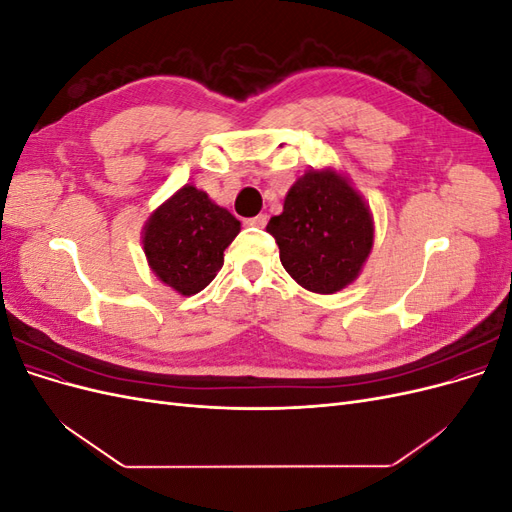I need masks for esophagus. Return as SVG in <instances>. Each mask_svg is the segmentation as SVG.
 Listing matches in <instances>:
<instances>
[{
	"mask_svg": "<svg viewBox=\"0 0 512 512\" xmlns=\"http://www.w3.org/2000/svg\"><path fill=\"white\" fill-rule=\"evenodd\" d=\"M245 226H252V228H265L267 226V215L260 213L256 218H247Z\"/></svg>",
	"mask_w": 512,
	"mask_h": 512,
	"instance_id": "esophagus-1",
	"label": "esophagus"
}]
</instances>
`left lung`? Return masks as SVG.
Returning a JSON list of instances; mask_svg holds the SVG:
<instances>
[{
  "label": "left lung",
  "instance_id": "8db88e82",
  "mask_svg": "<svg viewBox=\"0 0 512 512\" xmlns=\"http://www.w3.org/2000/svg\"><path fill=\"white\" fill-rule=\"evenodd\" d=\"M267 232L292 280L318 294L352 284L374 245L369 207L333 168H312L294 181L284 211L269 220Z\"/></svg>",
  "mask_w": 512,
  "mask_h": 512
}]
</instances>
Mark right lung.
<instances>
[{"label":"right lung","instance_id":"add662e5","mask_svg":"<svg viewBox=\"0 0 512 512\" xmlns=\"http://www.w3.org/2000/svg\"><path fill=\"white\" fill-rule=\"evenodd\" d=\"M239 230L235 215L188 183L149 215L143 250L160 282L192 297L218 275Z\"/></svg>","mask_w":512,"mask_h":512}]
</instances>
